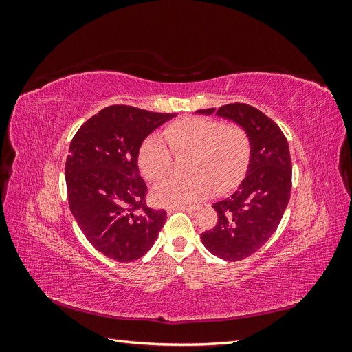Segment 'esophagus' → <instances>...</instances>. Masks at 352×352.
Masks as SVG:
<instances>
[{
    "instance_id": "obj_1",
    "label": "esophagus",
    "mask_w": 352,
    "mask_h": 352,
    "mask_svg": "<svg viewBox=\"0 0 352 352\" xmlns=\"http://www.w3.org/2000/svg\"><path fill=\"white\" fill-rule=\"evenodd\" d=\"M172 210H184V211H188V212H192V211L199 210V206H180V207H176V208H170V211H172Z\"/></svg>"
}]
</instances>
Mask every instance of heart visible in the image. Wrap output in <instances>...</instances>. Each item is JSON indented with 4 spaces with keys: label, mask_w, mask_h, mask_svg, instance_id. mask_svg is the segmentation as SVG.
Returning <instances> with one entry per match:
<instances>
[{
    "label": "heart",
    "mask_w": 352,
    "mask_h": 352,
    "mask_svg": "<svg viewBox=\"0 0 352 352\" xmlns=\"http://www.w3.org/2000/svg\"><path fill=\"white\" fill-rule=\"evenodd\" d=\"M163 138L146 136L138 148V166L150 182L164 179L173 166V154H188L189 177H172L160 184L153 198L160 206L180 207L208 197L212 189L225 194L247 173L251 138L239 123H223L212 117H182L168 123Z\"/></svg>",
    "instance_id": "obj_1"
}]
</instances>
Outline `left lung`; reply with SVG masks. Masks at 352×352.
Returning <instances> with one entry per match:
<instances>
[{"label": "left lung", "instance_id": "left-lung-1", "mask_svg": "<svg viewBox=\"0 0 352 352\" xmlns=\"http://www.w3.org/2000/svg\"><path fill=\"white\" fill-rule=\"evenodd\" d=\"M216 114L247 129L251 160L236 192L212 204L219 219L214 228L201 233V239L217 257L238 261L258 251L278 229L291 198L292 162L286 136L263 111L235 102L221 105Z\"/></svg>", "mask_w": 352, "mask_h": 352}]
</instances>
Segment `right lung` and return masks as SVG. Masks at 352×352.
Here are the masks:
<instances>
[{
    "instance_id": "1",
    "label": "right lung",
    "mask_w": 352,
    "mask_h": 352,
    "mask_svg": "<svg viewBox=\"0 0 352 352\" xmlns=\"http://www.w3.org/2000/svg\"><path fill=\"white\" fill-rule=\"evenodd\" d=\"M175 116L110 105L73 136L66 160L69 207L83 235L109 258L142 257L164 226L166 211L146 206L138 148Z\"/></svg>"
}]
</instances>
